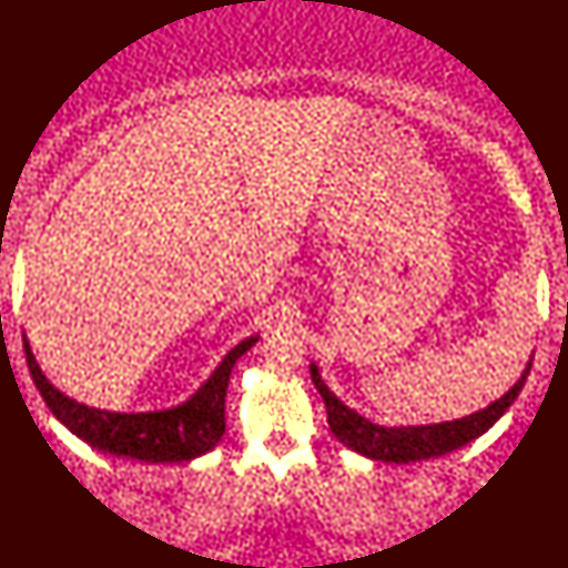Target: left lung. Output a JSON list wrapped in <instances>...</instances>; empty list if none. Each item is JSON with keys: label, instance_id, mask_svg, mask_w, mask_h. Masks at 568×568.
I'll return each instance as SVG.
<instances>
[{"label": "left lung", "instance_id": "obj_1", "mask_svg": "<svg viewBox=\"0 0 568 568\" xmlns=\"http://www.w3.org/2000/svg\"><path fill=\"white\" fill-rule=\"evenodd\" d=\"M529 369H532V358L527 362V369L521 372V377L516 379L511 390H508L506 396H500L498 400H493V404L483 408V412L462 416V419H454V422H440V425L383 427L343 404V400L337 398L325 383H322L317 364L308 367V372H312V383L320 390L322 400H325L327 425L333 429L337 440L348 445V448L356 450V454L375 458V462H390V464H412V462H425V458L445 456L450 454V450L471 443L475 437L485 435L487 429H490L495 422L508 412V406L514 404L516 396H519L524 383H527Z\"/></svg>", "mask_w": 568, "mask_h": 568}]
</instances>
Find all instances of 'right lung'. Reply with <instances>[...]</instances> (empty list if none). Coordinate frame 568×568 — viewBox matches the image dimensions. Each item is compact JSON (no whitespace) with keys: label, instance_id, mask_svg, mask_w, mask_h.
<instances>
[{"label":"right lung","instance_id":"add662e5","mask_svg":"<svg viewBox=\"0 0 568 568\" xmlns=\"http://www.w3.org/2000/svg\"><path fill=\"white\" fill-rule=\"evenodd\" d=\"M260 341V335H251L231 348L212 377L199 387L193 396L181 406L164 408V412H104L78 404L75 398L64 396L49 383L44 372L36 364V356L28 337L23 335L26 362L31 377L39 387L41 398L47 400L49 412L62 422L70 433L81 437L91 448L104 450L112 456H128L135 462L146 464H175L191 462V458L204 456L220 443L225 433V393L227 379L235 362Z\"/></svg>","mask_w":568,"mask_h":568}]
</instances>
